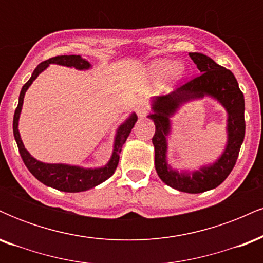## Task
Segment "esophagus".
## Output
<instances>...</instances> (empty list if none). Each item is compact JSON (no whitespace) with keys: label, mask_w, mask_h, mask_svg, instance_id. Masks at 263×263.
<instances>
[{"label":"esophagus","mask_w":263,"mask_h":263,"mask_svg":"<svg viewBox=\"0 0 263 263\" xmlns=\"http://www.w3.org/2000/svg\"><path fill=\"white\" fill-rule=\"evenodd\" d=\"M136 111H137V115L140 117H144L147 114H148V105L144 99H140L137 101V105H136Z\"/></svg>","instance_id":"1"}]
</instances>
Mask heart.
Segmentation results:
<instances>
[{
    "label": "heart",
    "mask_w": 263,
    "mask_h": 263,
    "mask_svg": "<svg viewBox=\"0 0 263 263\" xmlns=\"http://www.w3.org/2000/svg\"><path fill=\"white\" fill-rule=\"evenodd\" d=\"M153 74L157 77H167L171 75L176 79H179L184 75V69L182 66H177V64L172 60H158L152 66Z\"/></svg>",
    "instance_id": "obj_1"
}]
</instances>
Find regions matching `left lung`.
Wrapping results in <instances>:
<instances>
[{"label": "left lung", "mask_w": 263, "mask_h": 263, "mask_svg": "<svg viewBox=\"0 0 263 263\" xmlns=\"http://www.w3.org/2000/svg\"><path fill=\"white\" fill-rule=\"evenodd\" d=\"M189 57L201 74L179 85L174 91L156 98L153 100L155 112L148 117L156 125L152 143L155 146V165L158 177L172 188L198 194L220 185L235 167L245 137V99L236 78L229 69L216 64L213 59L201 53H189ZM205 95L215 97L228 111L229 141L226 152L218 162L195 172L190 177L172 171L167 167L165 161V136L169 133V116L177 106L183 102L203 97Z\"/></svg>", "instance_id": "1"}]
</instances>
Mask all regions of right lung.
Segmentation results:
<instances>
[{
  "label": "right lung",
  "instance_id": "right-lung-1",
  "mask_svg": "<svg viewBox=\"0 0 263 263\" xmlns=\"http://www.w3.org/2000/svg\"><path fill=\"white\" fill-rule=\"evenodd\" d=\"M49 64H59L65 66H74L77 69H87L90 68V64L85 59L81 58L80 55H58L53 57V58L44 60L41 64H38L37 68L33 71L31 79L23 85L22 90L20 93V100L16 111H14L13 116V135L14 140L17 142L18 151L22 157L23 162H25L26 167L28 171L34 176L39 182H42L45 185L52 186L54 189L62 190V192L68 193H78L84 192L93 186L99 185V184L105 182L116 171L117 164H119L120 153L121 148L127 140L129 132L134 128L136 121H137V116L132 114L129 119L123 125L120 126L119 131H117L116 140H115L114 152L112 157L108 161V163L104 168H99V170H84V168L74 167V165H66V164H48V163H42L34 159L33 157L27 152V149L23 146L22 140H21L20 132H18V120H20V114L22 110L23 98L25 93L28 89L29 85L33 83V80L38 77L39 73L44 70Z\"/></svg>",
  "mask_w": 263,
  "mask_h": 263
}]
</instances>
